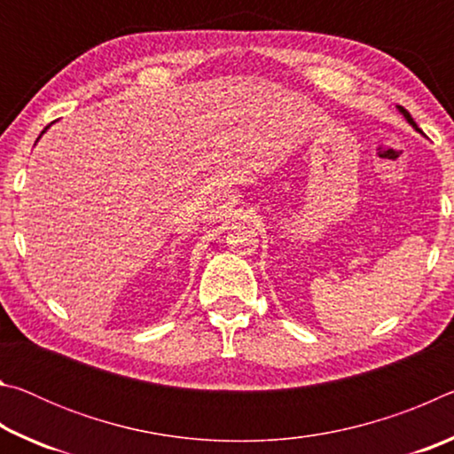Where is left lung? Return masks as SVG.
<instances>
[{
  "instance_id": "1",
  "label": "left lung",
  "mask_w": 454,
  "mask_h": 454,
  "mask_svg": "<svg viewBox=\"0 0 454 454\" xmlns=\"http://www.w3.org/2000/svg\"><path fill=\"white\" fill-rule=\"evenodd\" d=\"M401 112H403V116H404L406 120H409V121H411V124H412L414 128H417V129H419V126H417V121H414V120L411 118V114H409V112H406V110H404V107H401ZM419 132H420V129H419Z\"/></svg>"
}]
</instances>
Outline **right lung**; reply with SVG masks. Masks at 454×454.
<instances>
[{"label": "right lung", "instance_id": "add662e5", "mask_svg": "<svg viewBox=\"0 0 454 454\" xmlns=\"http://www.w3.org/2000/svg\"><path fill=\"white\" fill-rule=\"evenodd\" d=\"M45 129H48V128H45ZM45 129H43V132H45ZM43 132H42V134H43Z\"/></svg>", "mask_w": 454, "mask_h": 454}]
</instances>
